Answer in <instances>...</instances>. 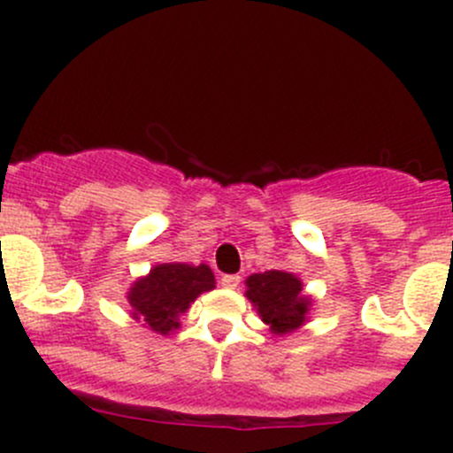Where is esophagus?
<instances>
[{"mask_svg":"<svg viewBox=\"0 0 453 453\" xmlns=\"http://www.w3.org/2000/svg\"><path fill=\"white\" fill-rule=\"evenodd\" d=\"M221 285L226 287V289H236V287L241 285V276H236V273H226V276L221 278Z\"/></svg>","mask_w":453,"mask_h":453,"instance_id":"obj_1","label":"esophagus"}]
</instances>
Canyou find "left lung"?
<instances>
[{
  "mask_svg": "<svg viewBox=\"0 0 453 453\" xmlns=\"http://www.w3.org/2000/svg\"><path fill=\"white\" fill-rule=\"evenodd\" d=\"M248 298L252 300L256 311L273 333L285 335L303 326L309 311V298L303 296V282L294 273L272 272L254 273L248 278Z\"/></svg>",
  "mask_w": 453,
  "mask_h": 453,
  "instance_id": "left-lung-1",
  "label": "left lung"
}]
</instances>
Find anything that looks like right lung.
Masks as SVG:
<instances>
[{
    "label": "right lung",
    "mask_w": 453,
    "mask_h": 453,
    "mask_svg": "<svg viewBox=\"0 0 453 453\" xmlns=\"http://www.w3.org/2000/svg\"><path fill=\"white\" fill-rule=\"evenodd\" d=\"M214 289V276L208 265L164 263L135 282L129 291L134 318L153 331L171 333L180 326L177 318L195 303L199 294Z\"/></svg>",
    "instance_id": "1"
}]
</instances>
